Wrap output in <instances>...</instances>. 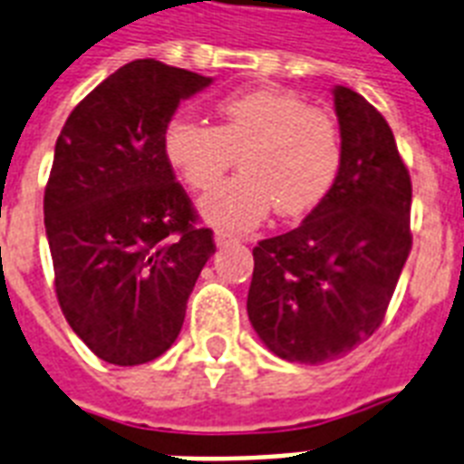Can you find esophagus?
Here are the masks:
<instances>
[{"label":"esophagus","mask_w":464,"mask_h":464,"mask_svg":"<svg viewBox=\"0 0 464 464\" xmlns=\"http://www.w3.org/2000/svg\"><path fill=\"white\" fill-rule=\"evenodd\" d=\"M214 243L219 245V247H224V245L240 243V236H236V233H231V231H217L214 233Z\"/></svg>","instance_id":"esophagus-1"}]
</instances>
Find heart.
<instances>
[{"mask_svg": "<svg viewBox=\"0 0 464 464\" xmlns=\"http://www.w3.org/2000/svg\"><path fill=\"white\" fill-rule=\"evenodd\" d=\"M217 126L173 116L161 135L169 167L195 193H209L241 154L244 171L202 199L199 214L224 228H250L276 207L303 217L326 198L343 161L336 119L285 88H255L217 102Z\"/></svg>", "mask_w": 464, "mask_h": 464, "instance_id": "obj_1", "label": "heart"}]
</instances>
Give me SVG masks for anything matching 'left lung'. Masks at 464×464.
<instances>
[{
  "mask_svg": "<svg viewBox=\"0 0 464 464\" xmlns=\"http://www.w3.org/2000/svg\"><path fill=\"white\" fill-rule=\"evenodd\" d=\"M343 161L303 224L252 250L247 317L274 355L322 364L382 326L410 250L412 183L393 130L355 90L334 88Z\"/></svg>",
  "mask_w": 464,
  "mask_h": 464,
  "instance_id": "obj_1",
  "label": "left lung"
}]
</instances>
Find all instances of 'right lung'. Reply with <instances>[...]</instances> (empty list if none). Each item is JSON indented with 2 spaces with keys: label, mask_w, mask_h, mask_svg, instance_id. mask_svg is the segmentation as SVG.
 Returning <instances> with one entry per match:
<instances>
[{
  "label": "right lung",
  "mask_w": 464,
  "mask_h": 464,
  "mask_svg": "<svg viewBox=\"0 0 464 464\" xmlns=\"http://www.w3.org/2000/svg\"><path fill=\"white\" fill-rule=\"evenodd\" d=\"M209 82L135 59L78 102L56 138L44 188L56 300L109 364H145L171 348L217 250L161 152L180 100Z\"/></svg>",
  "instance_id": "add662e5"
}]
</instances>
